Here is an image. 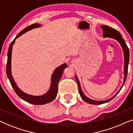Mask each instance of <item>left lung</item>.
Instances as JSON below:
<instances>
[{"label": "left lung", "instance_id": "obj_1", "mask_svg": "<svg viewBox=\"0 0 133 133\" xmlns=\"http://www.w3.org/2000/svg\"><path fill=\"white\" fill-rule=\"evenodd\" d=\"M101 27L102 28V30H103V37H110V38H112V39L116 40V41L120 43V45H121L122 48L123 54H124V78H123V85H122L121 89H120L119 91H118L117 93L113 96V97H112L111 98H110V99H109L105 100V101H94V100L91 99L85 95L84 93H83V92L82 91V90L81 84H80L79 79H78L77 76L75 75V79H76V82H77L78 88H79V93H80V95L81 96L82 99L84 101L86 102L87 103H90V104H92V105H100V104H102V103L108 102L109 101H111V100L113 99V98L115 97L118 93H119L122 88L123 87V85H124L125 81H126L127 74H128V63H129V60H130V51H129V48H128V46H127L125 41L123 40L122 37V35L121 34V33H120L117 30L111 28V27L107 26V25H102V26H101Z\"/></svg>", "mask_w": 133, "mask_h": 133}]
</instances>
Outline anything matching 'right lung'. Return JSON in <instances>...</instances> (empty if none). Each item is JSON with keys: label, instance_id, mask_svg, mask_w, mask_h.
I'll use <instances>...</instances> for the list:
<instances>
[{"label": "right lung", "instance_id": "1", "mask_svg": "<svg viewBox=\"0 0 133 133\" xmlns=\"http://www.w3.org/2000/svg\"><path fill=\"white\" fill-rule=\"evenodd\" d=\"M41 26V25L39 23H34L30 25V26H27L26 28L23 29L22 31H21L17 36H16L12 42H11V44L9 47L8 51V59H7V63H6V74L8 78L10 81L11 85L12 88H13L14 91L17 94L18 96L23 101L27 102L32 103L34 105H43L46 104V103H50L52 102L53 100L55 99L56 96L57 94V90H58V84L60 81V79L62 76L63 70L65 68L67 67V65L66 63H63V64L61 65V66L57 67L55 70L54 71L53 73L52 74L51 76V85L50 90L42 96H34L32 95H30V94L25 93L23 92L14 81V80L12 77V74H11V53H12V45H14V42H15V40L20 37L25 32H26L28 31H30L32 29L38 28V27Z\"/></svg>", "mask_w": 133, "mask_h": 133}]
</instances>
